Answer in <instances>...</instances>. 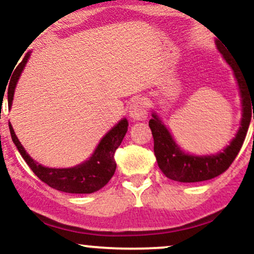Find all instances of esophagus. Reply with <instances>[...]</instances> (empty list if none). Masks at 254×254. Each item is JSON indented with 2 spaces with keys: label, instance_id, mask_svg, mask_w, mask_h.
Segmentation results:
<instances>
[{
  "label": "esophagus",
  "instance_id": "1",
  "mask_svg": "<svg viewBox=\"0 0 254 254\" xmlns=\"http://www.w3.org/2000/svg\"><path fill=\"white\" fill-rule=\"evenodd\" d=\"M129 114L134 120H144L147 114V106L144 98L134 97L129 107Z\"/></svg>",
  "mask_w": 254,
  "mask_h": 254
}]
</instances>
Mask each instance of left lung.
<instances>
[{
  "label": "left lung",
  "instance_id": "8db88e82",
  "mask_svg": "<svg viewBox=\"0 0 254 254\" xmlns=\"http://www.w3.org/2000/svg\"><path fill=\"white\" fill-rule=\"evenodd\" d=\"M217 49L223 55L226 62L233 68L235 78L239 84L241 98H243L241 100L243 101L241 127L237 136L232 140L231 145H228L221 153L216 154V156L195 157L184 153L176 145L171 134L164 127L158 116L154 114L152 115L153 119H151L148 122V126L151 128L154 140V156L157 158L158 166L162 170L163 174L172 181L195 183V182L211 180V178H215L223 174L232 165L235 157L239 153L244 140L246 138L252 115L254 119V85L253 88H250L247 76L241 70L240 65H238V63L232 58L227 50L223 46H220L219 44H217ZM252 109H254L253 113H252Z\"/></svg>",
  "mask_w": 254,
  "mask_h": 254
}]
</instances>
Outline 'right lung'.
Instances as JSON below:
<instances>
[{
  "label": "right lung",
  "mask_w": 254,
  "mask_h": 254,
  "mask_svg": "<svg viewBox=\"0 0 254 254\" xmlns=\"http://www.w3.org/2000/svg\"><path fill=\"white\" fill-rule=\"evenodd\" d=\"M29 55H26L22 62L20 63L16 72L11 78L10 86L8 90V101L9 107L11 106L13 101L15 85L19 79L21 72H22L25 64L27 63ZM128 122L126 119L121 120L116 126L109 130L101 140L100 145L97 146L96 151L88 162L80 164L71 169H50L45 168L32 159L26 153L25 148L20 144L19 139L15 135L13 127L9 124L11 140L19 150L27 165L31 168L35 176L47 186L59 191L70 192V193H91L97 191L103 188L110 181L114 175L116 169L115 163V152L120 146L125 134L127 132Z\"/></svg>",
  "instance_id": "add662e5"
}]
</instances>
